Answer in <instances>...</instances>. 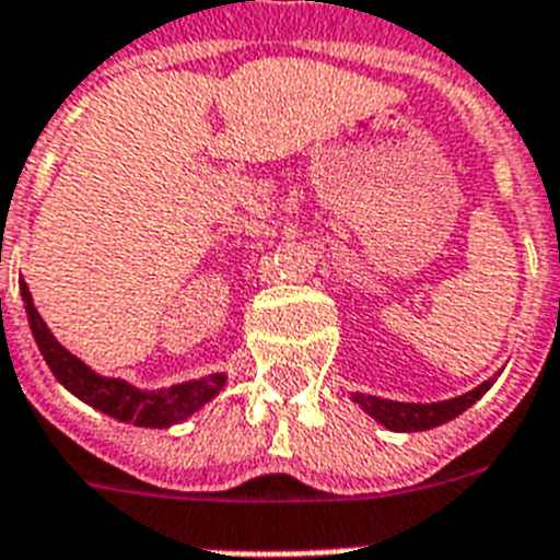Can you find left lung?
Segmentation results:
<instances>
[{
	"mask_svg": "<svg viewBox=\"0 0 560 560\" xmlns=\"http://www.w3.org/2000/svg\"><path fill=\"white\" fill-rule=\"evenodd\" d=\"M492 388V383L477 385L475 390L463 394V397L443 399V402H394V399H380V397H365V394H353L359 406L365 408L376 422H383L385 429L390 431H425L434 425L454 420L457 413H463L469 406H475L477 399L483 397L486 390Z\"/></svg>",
	"mask_w": 560,
	"mask_h": 560,
	"instance_id": "obj_1",
	"label": "left lung"
}]
</instances>
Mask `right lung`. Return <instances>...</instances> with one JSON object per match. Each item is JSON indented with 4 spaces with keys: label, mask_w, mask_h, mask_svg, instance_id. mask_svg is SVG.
<instances>
[{
    "label": "right lung",
    "mask_w": 560,
    "mask_h": 560,
    "mask_svg": "<svg viewBox=\"0 0 560 560\" xmlns=\"http://www.w3.org/2000/svg\"><path fill=\"white\" fill-rule=\"evenodd\" d=\"M22 302H25V313H28L31 334H34L39 351H43L45 362L54 371L59 383L66 385L71 394L89 402V406L100 408L108 417L122 422H135V425H147V429H170L175 422L186 420L189 413H195L203 402L215 397L218 390L224 388V376L212 374L207 380H195V383L172 385L166 390H138L131 388L122 380H106L97 376L91 368H85L74 353H68L62 345L51 336V330L45 327L43 316L36 313L34 299L28 293V284L20 281Z\"/></svg>",
    "instance_id": "obj_1"
}]
</instances>
